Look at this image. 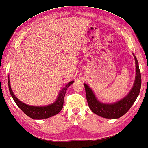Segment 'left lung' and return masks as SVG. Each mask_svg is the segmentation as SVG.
I'll return each instance as SVG.
<instances>
[{"instance_id":"obj_1","label":"left lung","mask_w":148,"mask_h":148,"mask_svg":"<svg viewBox=\"0 0 148 148\" xmlns=\"http://www.w3.org/2000/svg\"><path fill=\"white\" fill-rule=\"evenodd\" d=\"M135 60L136 76L135 83L130 92L122 100L114 103L106 104L100 102L96 98L92 90L86 84H84L88 104L93 113L105 118L116 119L124 116L129 110L139 95L141 86V77L137 59L133 54Z\"/></svg>"}]
</instances>
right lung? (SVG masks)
I'll use <instances>...</instances> for the list:
<instances>
[{
    "label": "right lung",
    "instance_id": "right-lung-1",
    "mask_svg": "<svg viewBox=\"0 0 148 148\" xmlns=\"http://www.w3.org/2000/svg\"><path fill=\"white\" fill-rule=\"evenodd\" d=\"M73 82L74 81L69 82V83L65 86V87L63 88L61 90L60 92L58 94V96L56 101L54 103H53L52 104L42 107L31 106V105H26L25 104V103H22V101H20L18 98L15 97V95L13 92L12 90H11L10 82H9V77H8L9 89L13 99L14 100V101L17 104V105L22 109V111L25 114L27 115V116L28 117H30V118L34 119V120H41V119L48 118L58 114L63 107L64 95L65 93H66L67 88L69 87Z\"/></svg>",
    "mask_w": 148,
    "mask_h": 148
}]
</instances>
